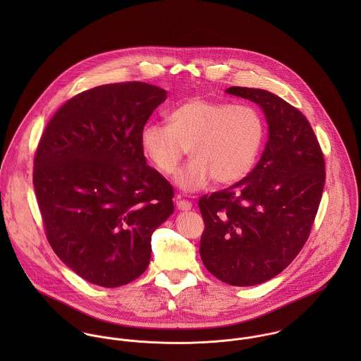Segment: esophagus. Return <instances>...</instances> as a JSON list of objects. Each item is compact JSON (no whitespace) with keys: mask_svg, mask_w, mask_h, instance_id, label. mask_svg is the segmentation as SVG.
Masks as SVG:
<instances>
[{"mask_svg":"<svg viewBox=\"0 0 361 361\" xmlns=\"http://www.w3.org/2000/svg\"><path fill=\"white\" fill-rule=\"evenodd\" d=\"M176 207H178V209L188 211V209H192V203L188 202V200H178L176 202Z\"/></svg>","mask_w":361,"mask_h":361,"instance_id":"1","label":"esophagus"}]
</instances>
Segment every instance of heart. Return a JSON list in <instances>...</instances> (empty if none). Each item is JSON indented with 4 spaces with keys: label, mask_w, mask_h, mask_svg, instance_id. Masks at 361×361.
<instances>
[{
    "label": "heart",
    "mask_w": 361,
    "mask_h": 361,
    "mask_svg": "<svg viewBox=\"0 0 361 361\" xmlns=\"http://www.w3.org/2000/svg\"><path fill=\"white\" fill-rule=\"evenodd\" d=\"M166 125L149 122L140 130L143 154L162 175H172L183 155L192 159L176 173L185 192L242 180L265 142V119L249 104L190 99L166 112Z\"/></svg>",
    "instance_id": "heart-1"
}]
</instances>
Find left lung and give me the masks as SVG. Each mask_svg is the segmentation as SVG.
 Masks as SVG:
<instances>
[{
	"mask_svg": "<svg viewBox=\"0 0 361 361\" xmlns=\"http://www.w3.org/2000/svg\"><path fill=\"white\" fill-rule=\"evenodd\" d=\"M228 94L258 104L268 142L255 169L238 183L204 195L200 256L207 269L233 286H253L282 272L303 249L325 183V161L307 118L261 89Z\"/></svg>",
	"mask_w": 361,
	"mask_h": 361,
	"instance_id": "8db88e82",
	"label": "left lung"
}]
</instances>
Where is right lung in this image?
<instances>
[{
  "mask_svg": "<svg viewBox=\"0 0 361 361\" xmlns=\"http://www.w3.org/2000/svg\"><path fill=\"white\" fill-rule=\"evenodd\" d=\"M166 92L112 83L63 104L39 142L33 185L55 255L90 283L118 288L139 278L152 235L173 212V189L146 165L140 130Z\"/></svg>",
  "mask_w": 361,
  "mask_h": 361,
  "instance_id": "add662e5",
  "label": "right lung"
}]
</instances>
